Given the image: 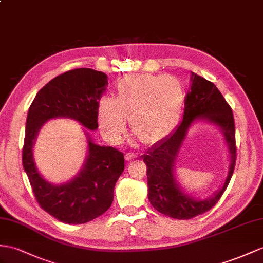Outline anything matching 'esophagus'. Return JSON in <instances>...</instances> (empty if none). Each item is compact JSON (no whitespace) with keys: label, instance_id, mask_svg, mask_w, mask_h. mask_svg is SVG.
I'll list each match as a JSON object with an SVG mask.
<instances>
[{"label":"esophagus","instance_id":"obj_1","mask_svg":"<svg viewBox=\"0 0 263 263\" xmlns=\"http://www.w3.org/2000/svg\"><path fill=\"white\" fill-rule=\"evenodd\" d=\"M137 157V155L136 154H134V153H127L126 154V156H125V158H126V161H133V159H135Z\"/></svg>","mask_w":263,"mask_h":263}]
</instances>
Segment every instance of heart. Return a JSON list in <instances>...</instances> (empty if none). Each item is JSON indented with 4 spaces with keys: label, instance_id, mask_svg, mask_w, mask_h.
Masks as SVG:
<instances>
[{
    "label": "heart",
    "instance_id": "obj_1",
    "mask_svg": "<svg viewBox=\"0 0 263 263\" xmlns=\"http://www.w3.org/2000/svg\"><path fill=\"white\" fill-rule=\"evenodd\" d=\"M183 102V87L177 79L153 74L129 76L118 83L115 99H99V128L109 142L116 143L128 118L132 132L143 143L155 144L174 128Z\"/></svg>",
    "mask_w": 263,
    "mask_h": 263
}]
</instances>
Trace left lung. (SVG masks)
Instances as JSON below:
<instances>
[{
    "label": "left lung",
    "mask_w": 263,
    "mask_h": 263,
    "mask_svg": "<svg viewBox=\"0 0 263 263\" xmlns=\"http://www.w3.org/2000/svg\"><path fill=\"white\" fill-rule=\"evenodd\" d=\"M191 90L184 100L182 123L174 132L153 145L142 156L147 166L148 200L153 208L162 214L177 220H189L208 212L220 200L231 180L235 161V127L231 107L214 83L191 74ZM198 120L208 121L220 128L230 153V166L226 182L213 197L196 200L186 195L175 177V162L188 128Z\"/></svg>",
    "instance_id": "obj_1"
}]
</instances>
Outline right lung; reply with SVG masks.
Returning <instances> with one entry per match:
<instances>
[{
    "instance_id": "obj_1",
    "label": "right lung",
    "mask_w": 263,
    "mask_h": 263,
    "mask_svg": "<svg viewBox=\"0 0 263 263\" xmlns=\"http://www.w3.org/2000/svg\"><path fill=\"white\" fill-rule=\"evenodd\" d=\"M107 85L104 72L89 68L70 70L49 81L29 108L23 168L39 205L63 223H87L110 208L115 185L125 168L124 154L114 147L95 144L85 132L88 142L85 164L71 180L55 185L44 180L37 171L32 148L37 133L50 119L71 118L87 129H97V105Z\"/></svg>"
}]
</instances>
